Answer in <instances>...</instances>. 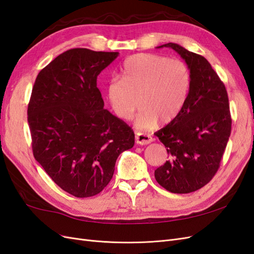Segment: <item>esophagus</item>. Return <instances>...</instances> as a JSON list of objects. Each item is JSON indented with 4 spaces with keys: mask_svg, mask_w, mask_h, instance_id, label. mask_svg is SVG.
<instances>
[{
    "mask_svg": "<svg viewBox=\"0 0 254 254\" xmlns=\"http://www.w3.org/2000/svg\"><path fill=\"white\" fill-rule=\"evenodd\" d=\"M134 139H135V143L139 145H147L153 141V139L150 135L146 134V133H142V132L135 133Z\"/></svg>",
    "mask_w": 254,
    "mask_h": 254,
    "instance_id": "esophagus-1",
    "label": "esophagus"
}]
</instances>
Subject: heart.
Listing matches in <instances>:
<instances>
[{
  "instance_id": "b5f03b06",
  "label": "heart",
  "mask_w": 254,
  "mask_h": 254,
  "mask_svg": "<svg viewBox=\"0 0 254 254\" xmlns=\"http://www.w3.org/2000/svg\"><path fill=\"white\" fill-rule=\"evenodd\" d=\"M123 78L113 77L107 86L111 108L126 120L141 104L135 119L140 128H150L175 120L186 105L190 90L189 66L179 59L141 53L130 56L122 67Z\"/></svg>"
}]
</instances>
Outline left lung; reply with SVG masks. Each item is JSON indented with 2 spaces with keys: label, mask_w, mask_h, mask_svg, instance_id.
<instances>
[{
  "label": "left lung",
  "mask_w": 254,
  "mask_h": 254,
  "mask_svg": "<svg viewBox=\"0 0 254 254\" xmlns=\"http://www.w3.org/2000/svg\"><path fill=\"white\" fill-rule=\"evenodd\" d=\"M173 49L186 61L191 76L190 90L182 111L155 133L170 155L155 171L161 187L176 194H188L209 183L219 168L231 133L229 98L224 82L204 57L177 43Z\"/></svg>",
  "instance_id": "1"
}]
</instances>
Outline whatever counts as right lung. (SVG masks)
<instances>
[{
	"label": "right lung",
	"instance_id": "right-lung-1",
	"mask_svg": "<svg viewBox=\"0 0 254 254\" xmlns=\"http://www.w3.org/2000/svg\"><path fill=\"white\" fill-rule=\"evenodd\" d=\"M118 52L72 49L38 74L28 104L33 152L59 188L94 196L112 178L118 157L134 145L126 123L104 109L97 76Z\"/></svg>",
	"mask_w": 254,
	"mask_h": 254
}]
</instances>
